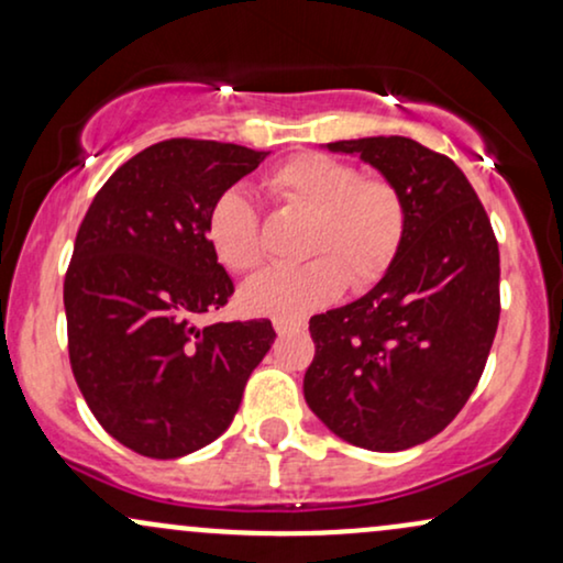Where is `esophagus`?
I'll use <instances>...</instances> for the list:
<instances>
[{
  "label": "esophagus",
  "instance_id": "obj_1",
  "mask_svg": "<svg viewBox=\"0 0 563 563\" xmlns=\"http://www.w3.org/2000/svg\"><path fill=\"white\" fill-rule=\"evenodd\" d=\"M273 324H275L277 333L286 335V333H290V330H299L303 322H301V320H288V317H275Z\"/></svg>",
  "mask_w": 563,
  "mask_h": 563
}]
</instances>
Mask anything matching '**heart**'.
<instances>
[{
    "instance_id": "1",
    "label": "heart",
    "mask_w": 563,
    "mask_h": 563,
    "mask_svg": "<svg viewBox=\"0 0 563 563\" xmlns=\"http://www.w3.org/2000/svg\"><path fill=\"white\" fill-rule=\"evenodd\" d=\"M277 205L309 214L299 267H269L243 286V307L254 314L303 317L346 288L367 290L393 267L406 235L404 196L390 180L362 175L351 162L320 152L296 154L264 175ZM207 241L230 273L262 262V220L254 199L230 186L207 209Z\"/></svg>"
}]
</instances>
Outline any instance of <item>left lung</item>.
<instances>
[{
	"instance_id": "1",
	"label": "left lung",
	"mask_w": 563,
	"mask_h": 563,
	"mask_svg": "<svg viewBox=\"0 0 563 563\" xmlns=\"http://www.w3.org/2000/svg\"><path fill=\"white\" fill-rule=\"evenodd\" d=\"M404 196L393 267L341 309L309 320V409L358 449L404 451L449 428L483 377L500 317L498 241L475 188L445 154L404 139L335 141Z\"/></svg>"
}]
</instances>
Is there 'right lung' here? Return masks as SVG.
Listing matches in <instances>:
<instances>
[{
	"instance_id": "1",
	"label": "right lung",
	"mask_w": 563,
	"mask_h": 563,
	"mask_svg": "<svg viewBox=\"0 0 563 563\" xmlns=\"http://www.w3.org/2000/svg\"><path fill=\"white\" fill-rule=\"evenodd\" d=\"M264 157L159 141L110 175L80 222L65 275L70 367L101 428L141 456L178 459L220 438L273 346L269 320L199 324L233 296L207 209Z\"/></svg>"
}]
</instances>
